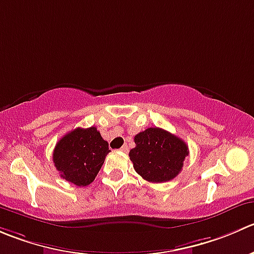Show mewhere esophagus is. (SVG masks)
I'll list each match as a JSON object with an SVG mask.
<instances>
[{"mask_svg":"<svg viewBox=\"0 0 254 254\" xmlns=\"http://www.w3.org/2000/svg\"><path fill=\"white\" fill-rule=\"evenodd\" d=\"M120 150H122V151H124V152H127V151H129V146H127V145L125 144V145H123L122 149H120Z\"/></svg>","mask_w":254,"mask_h":254,"instance_id":"34e87169","label":"esophagus"}]
</instances>
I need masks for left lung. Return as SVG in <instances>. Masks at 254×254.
<instances>
[{
	"mask_svg": "<svg viewBox=\"0 0 254 254\" xmlns=\"http://www.w3.org/2000/svg\"><path fill=\"white\" fill-rule=\"evenodd\" d=\"M135 147L129 156L134 169L149 182L175 179L189 156V146L176 135L160 127H147L134 137Z\"/></svg>",
	"mask_w": 254,
	"mask_h": 254,
	"instance_id": "obj_1",
	"label": "left lung"
}]
</instances>
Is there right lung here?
Segmentation results:
<instances>
[{"label": "right lung", "instance_id": "1", "mask_svg": "<svg viewBox=\"0 0 254 254\" xmlns=\"http://www.w3.org/2000/svg\"><path fill=\"white\" fill-rule=\"evenodd\" d=\"M109 152V144L97 127H77L57 142L53 162L61 177L75 186H87L94 181Z\"/></svg>", "mask_w": 254, "mask_h": 254}]
</instances>
